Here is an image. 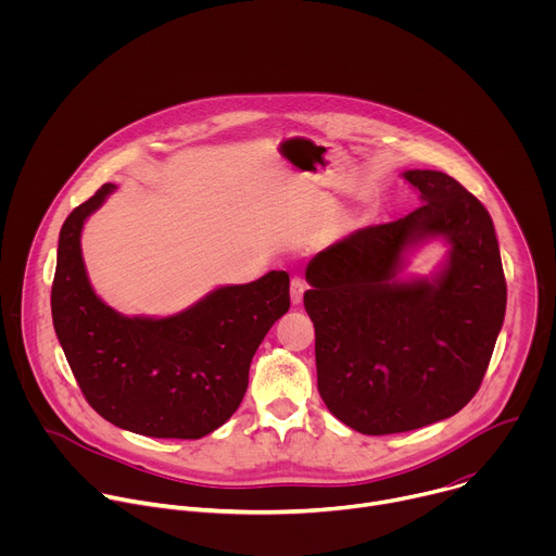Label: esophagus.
I'll use <instances>...</instances> for the list:
<instances>
[{"label": "esophagus", "instance_id": "1", "mask_svg": "<svg viewBox=\"0 0 556 556\" xmlns=\"http://www.w3.org/2000/svg\"><path fill=\"white\" fill-rule=\"evenodd\" d=\"M305 290H307L305 279H301V277H292V281H290V301H292V305H299V303L303 301Z\"/></svg>", "mask_w": 556, "mask_h": 556}]
</instances>
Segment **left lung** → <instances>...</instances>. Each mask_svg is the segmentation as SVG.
I'll use <instances>...</instances> for the list:
<instances>
[{
  "label": "left lung",
  "instance_id": "8db88e82",
  "mask_svg": "<svg viewBox=\"0 0 556 556\" xmlns=\"http://www.w3.org/2000/svg\"><path fill=\"white\" fill-rule=\"evenodd\" d=\"M403 176L422 206L358 228L305 268L319 393L332 416L365 435L457 414L482 384L506 314L500 244L484 204L442 172ZM435 236L450 244L443 268L431 280H401L404 255Z\"/></svg>",
  "mask_w": 556,
  "mask_h": 556
}]
</instances>
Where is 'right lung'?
<instances>
[{
	"label": "right lung",
	"mask_w": 556,
	"mask_h": 556,
	"mask_svg": "<svg viewBox=\"0 0 556 556\" xmlns=\"http://www.w3.org/2000/svg\"><path fill=\"white\" fill-rule=\"evenodd\" d=\"M114 185H103L61 226L52 281V324L90 407L147 438L198 440L240 407L251 361L290 307V277L222 286L191 307L153 319L103 303L86 273L81 230Z\"/></svg>",
	"instance_id": "1"
}]
</instances>
